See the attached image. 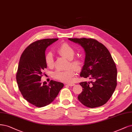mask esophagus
<instances>
[{"mask_svg":"<svg viewBox=\"0 0 132 132\" xmlns=\"http://www.w3.org/2000/svg\"><path fill=\"white\" fill-rule=\"evenodd\" d=\"M67 85L69 86H74L75 85L74 84H67Z\"/></svg>","mask_w":132,"mask_h":132,"instance_id":"34e87169","label":"esophagus"}]
</instances>
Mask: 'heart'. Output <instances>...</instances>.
I'll return each instance as SVG.
<instances>
[{
    "instance_id": "obj_1",
    "label": "heart",
    "mask_w": 132,
    "mask_h": 132,
    "mask_svg": "<svg viewBox=\"0 0 132 132\" xmlns=\"http://www.w3.org/2000/svg\"><path fill=\"white\" fill-rule=\"evenodd\" d=\"M57 53L60 56L66 58L69 60V67H72L64 70H57L52 74L53 78L63 82H70L72 80L76 70L80 71L83 67V61L79 58H74L75 55V51L74 48L66 43H62L57 49ZM45 62L46 65L52 68L54 65V58L52 52H48L45 56Z\"/></svg>"
}]
</instances>
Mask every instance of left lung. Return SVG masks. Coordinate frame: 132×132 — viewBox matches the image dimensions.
<instances>
[{"label": "left lung", "instance_id": "8db88e82", "mask_svg": "<svg viewBox=\"0 0 132 132\" xmlns=\"http://www.w3.org/2000/svg\"><path fill=\"white\" fill-rule=\"evenodd\" d=\"M79 44L86 52L85 64L80 76L92 79L81 82L82 90L79 101L88 108L104 105L112 96L117 86V68L110 52L104 45L92 38H69Z\"/></svg>", "mask_w": 132, "mask_h": 132}]
</instances>
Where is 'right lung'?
Listing matches in <instances>:
<instances>
[{"instance_id": "add662e5", "label": "right lung", "mask_w": 132, "mask_h": 132, "mask_svg": "<svg viewBox=\"0 0 132 132\" xmlns=\"http://www.w3.org/2000/svg\"><path fill=\"white\" fill-rule=\"evenodd\" d=\"M58 39L38 40L30 44L23 52L20 60L16 80L23 97L37 107L45 106L52 102L60 90L63 83L51 80L48 85L41 82L44 69L46 48Z\"/></svg>"}]
</instances>
